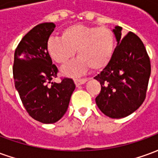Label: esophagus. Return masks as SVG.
<instances>
[{"instance_id":"esophagus-1","label":"esophagus","mask_w":158,"mask_h":158,"mask_svg":"<svg viewBox=\"0 0 158 158\" xmlns=\"http://www.w3.org/2000/svg\"><path fill=\"white\" fill-rule=\"evenodd\" d=\"M86 81H87V79H74V83H75L76 86L81 85H83V84H85Z\"/></svg>"}]
</instances>
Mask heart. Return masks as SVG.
Segmentation results:
<instances>
[{
    "label": "heart",
    "instance_id": "obj_1",
    "mask_svg": "<svg viewBox=\"0 0 158 158\" xmlns=\"http://www.w3.org/2000/svg\"><path fill=\"white\" fill-rule=\"evenodd\" d=\"M115 36L107 27L73 24L62 31V38L52 37L47 42V52L53 61L66 64L74 56L79 57L62 69L66 75L79 76L93 70L104 69L113 58Z\"/></svg>",
    "mask_w": 158,
    "mask_h": 158
}]
</instances>
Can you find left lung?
I'll list each match as a JSON object with an SVG mask.
<instances>
[{"mask_svg":"<svg viewBox=\"0 0 158 158\" xmlns=\"http://www.w3.org/2000/svg\"><path fill=\"white\" fill-rule=\"evenodd\" d=\"M113 31L118 44L111 62L94 78L102 87L96 102L106 116L121 118L138 109L146 99L151 62L135 34L129 32L123 36L119 26Z\"/></svg>","mask_w":158,"mask_h":158,"instance_id":"left-lung-1","label":"left lung"}]
</instances>
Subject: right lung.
Returning a JSON list of instances; mask_svg holds the SVG:
<instances>
[{
    "instance_id": "obj_1",
    "label": "right lung",
    "mask_w": 158,
    "mask_h": 158,
    "mask_svg": "<svg viewBox=\"0 0 158 158\" xmlns=\"http://www.w3.org/2000/svg\"><path fill=\"white\" fill-rule=\"evenodd\" d=\"M55 27L53 23H43L27 33L16 48L12 68L15 87L24 108L31 118L43 123L62 118L75 89L72 79L52 82L58 69L52 64L47 42Z\"/></svg>"
}]
</instances>
